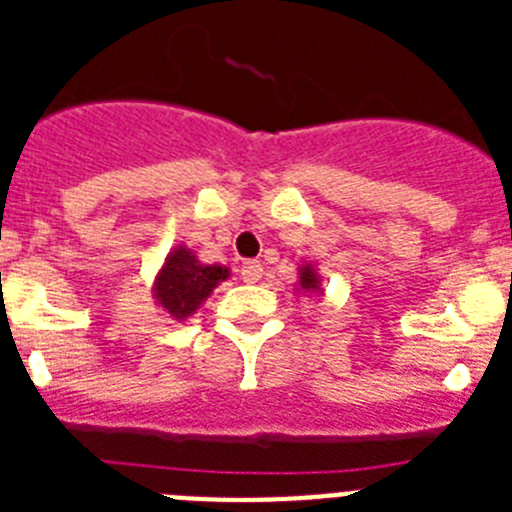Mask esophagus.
<instances>
[{"instance_id": "1", "label": "esophagus", "mask_w": 512, "mask_h": 512, "mask_svg": "<svg viewBox=\"0 0 512 512\" xmlns=\"http://www.w3.org/2000/svg\"><path fill=\"white\" fill-rule=\"evenodd\" d=\"M261 274H264V266H261L259 261H246V264L241 266V279L246 284H256L261 279Z\"/></svg>"}]
</instances>
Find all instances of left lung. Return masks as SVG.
I'll return each instance as SVG.
<instances>
[{"label":"left lung","mask_w":512,"mask_h":512,"mask_svg":"<svg viewBox=\"0 0 512 512\" xmlns=\"http://www.w3.org/2000/svg\"><path fill=\"white\" fill-rule=\"evenodd\" d=\"M295 292L297 295H305V297L323 295V277L318 274V266H315V261H302L300 264V269H297Z\"/></svg>","instance_id":"1"}]
</instances>
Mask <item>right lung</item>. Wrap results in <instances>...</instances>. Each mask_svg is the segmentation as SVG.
Here are the masks:
<instances>
[{"instance_id": "add662e5", "label": "right lung", "mask_w": 512, "mask_h": 512, "mask_svg": "<svg viewBox=\"0 0 512 512\" xmlns=\"http://www.w3.org/2000/svg\"><path fill=\"white\" fill-rule=\"evenodd\" d=\"M230 277L228 266L202 264L197 253L184 243L166 253L164 264L153 279V300L171 320H187L200 310L202 302Z\"/></svg>"}]
</instances>
